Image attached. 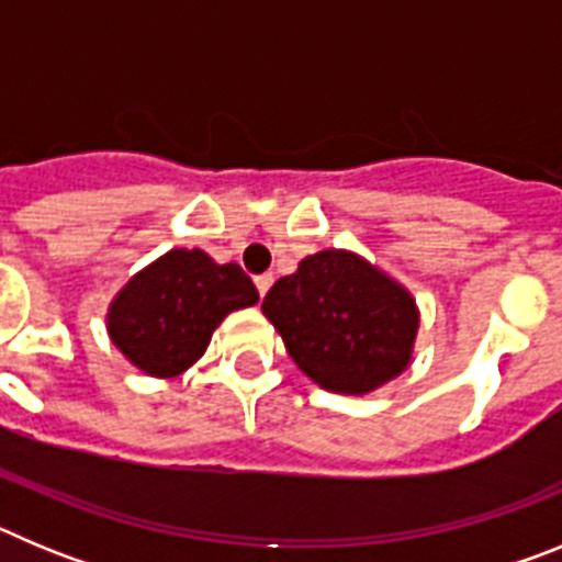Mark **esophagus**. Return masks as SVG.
I'll return each instance as SVG.
<instances>
[{
  "label": "esophagus",
  "mask_w": 562,
  "mask_h": 562,
  "mask_svg": "<svg viewBox=\"0 0 562 562\" xmlns=\"http://www.w3.org/2000/svg\"><path fill=\"white\" fill-rule=\"evenodd\" d=\"M270 286H272V276H270V272H265V276H256V290H258V295L265 297Z\"/></svg>",
  "instance_id": "34e87169"
}]
</instances>
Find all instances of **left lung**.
I'll return each mask as SVG.
<instances>
[{
	"instance_id": "1",
	"label": "left lung",
	"mask_w": 562,
	"mask_h": 562,
	"mask_svg": "<svg viewBox=\"0 0 562 562\" xmlns=\"http://www.w3.org/2000/svg\"><path fill=\"white\" fill-rule=\"evenodd\" d=\"M261 312L297 369L331 394H371L414 360V295L351 250L306 256L272 284Z\"/></svg>"
}]
</instances>
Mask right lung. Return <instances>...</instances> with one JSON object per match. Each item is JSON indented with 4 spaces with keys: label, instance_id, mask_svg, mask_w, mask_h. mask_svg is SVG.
I'll return each mask as SVG.
<instances>
[{
    "label": "right lung",
    "instance_id": "1",
    "mask_svg": "<svg viewBox=\"0 0 562 562\" xmlns=\"http://www.w3.org/2000/svg\"><path fill=\"white\" fill-rule=\"evenodd\" d=\"M258 304L238 265H216L205 250L173 247L143 267L112 297L109 340L148 376H180L205 355L231 312Z\"/></svg>",
    "mask_w": 562,
    "mask_h": 562
}]
</instances>
